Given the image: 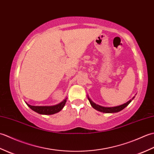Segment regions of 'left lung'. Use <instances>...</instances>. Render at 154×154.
<instances>
[{"label": "left lung", "mask_w": 154, "mask_h": 154, "mask_svg": "<svg viewBox=\"0 0 154 154\" xmlns=\"http://www.w3.org/2000/svg\"><path fill=\"white\" fill-rule=\"evenodd\" d=\"M134 97L132 98V99H134ZM88 99H89V102L91 104V106H92L94 109L97 110L98 111H100V112H104V113H114V112H119V111L123 110L124 108H126L128 104L131 102L132 100H130L129 101H128L126 103H124L122 105H120V106H114V107H104V106H101L98 105V104H96L95 103H94L92 100H91L89 97H88Z\"/></svg>", "instance_id": "8db88e82"}]
</instances>
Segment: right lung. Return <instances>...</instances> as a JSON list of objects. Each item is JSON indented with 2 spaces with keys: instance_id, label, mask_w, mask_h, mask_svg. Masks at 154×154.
<instances>
[{
  "instance_id": "right-lung-1",
  "label": "right lung",
  "mask_w": 154,
  "mask_h": 154,
  "mask_svg": "<svg viewBox=\"0 0 154 154\" xmlns=\"http://www.w3.org/2000/svg\"><path fill=\"white\" fill-rule=\"evenodd\" d=\"M66 101H67V99H65L60 104H56V105H54V106H32L27 103L26 104L32 110H33L34 111H35V112L41 114H48V115H50V114H54L60 112V111L63 109V106H65Z\"/></svg>"
}]
</instances>
